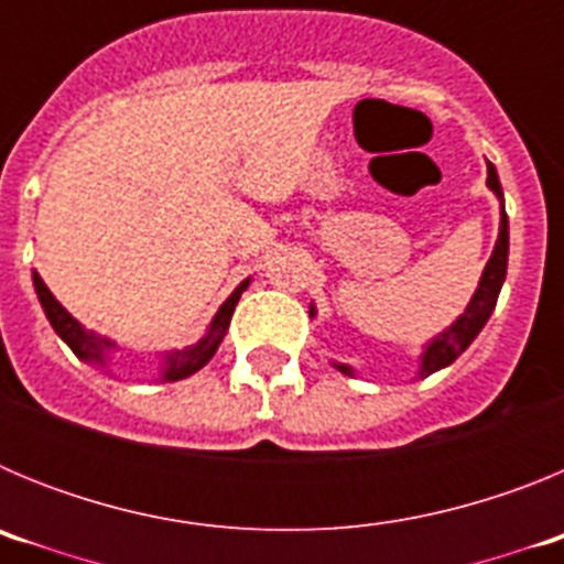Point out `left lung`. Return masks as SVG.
Listing matches in <instances>:
<instances>
[{
  "label": "left lung",
  "instance_id": "obj_1",
  "mask_svg": "<svg viewBox=\"0 0 564 564\" xmlns=\"http://www.w3.org/2000/svg\"><path fill=\"white\" fill-rule=\"evenodd\" d=\"M486 186L497 194V200H500V234H497V242H495V251L488 257L486 262V271L480 276V285H477L475 296L471 302L466 305V311L452 322L449 327L443 333H437L432 341H426L421 352V367H417V378H426L432 372L443 370V367H449L463 350H466L468 344L475 341L477 333L486 327L488 316L495 313L497 305V296H500V288L506 282V268H508V217H506V206H502V186H500V177H497V169L495 163H488V177H486ZM316 316V307L311 305V318ZM336 370H341L344 376H356L350 364H338L333 361Z\"/></svg>",
  "mask_w": 564,
  "mask_h": 564
}]
</instances>
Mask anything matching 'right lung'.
I'll return each instance as SVG.
<instances>
[{
    "mask_svg": "<svg viewBox=\"0 0 564 564\" xmlns=\"http://www.w3.org/2000/svg\"><path fill=\"white\" fill-rule=\"evenodd\" d=\"M248 282H251V279H246V282H239V285L234 288V293L223 302L220 311H217V316L212 318V325H208L206 336H203L200 341L192 344V347H183V350H174V352H166V356H161V367H158V370H161V381H181V378L194 376L200 367H206V364L212 361V356L217 352L223 338H226L228 325H231V313L234 307H237L242 291L248 288ZM33 288H36V296L44 307V316H47L53 330L58 333V338L67 344L69 350L76 352L82 361L96 364V367H107V364L112 361L115 352L121 350V347H118L112 338L87 330L78 318L69 316V313L62 307V302L50 293V288L44 285V279L39 276L36 271H33Z\"/></svg>",
    "mask_w": 564,
    "mask_h": 564,
    "instance_id": "right-lung-1",
    "label": "right lung"
}]
</instances>
